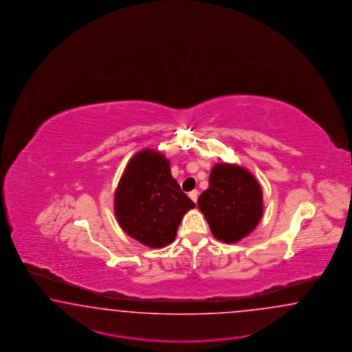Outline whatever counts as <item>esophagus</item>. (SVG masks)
Segmentation results:
<instances>
[{"label": "esophagus", "instance_id": "obj_1", "mask_svg": "<svg viewBox=\"0 0 352 352\" xmlns=\"http://www.w3.org/2000/svg\"><path fill=\"white\" fill-rule=\"evenodd\" d=\"M188 196H190V200L193 201V202H197V199H199V190H190V193H188Z\"/></svg>", "mask_w": 352, "mask_h": 352}]
</instances>
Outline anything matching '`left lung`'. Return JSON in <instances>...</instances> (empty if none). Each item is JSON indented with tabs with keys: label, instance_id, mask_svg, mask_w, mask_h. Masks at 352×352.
Wrapping results in <instances>:
<instances>
[{
	"label": "left lung",
	"instance_id": "1",
	"mask_svg": "<svg viewBox=\"0 0 352 352\" xmlns=\"http://www.w3.org/2000/svg\"><path fill=\"white\" fill-rule=\"evenodd\" d=\"M199 208L212 236L236 243L256 228L263 217V190L256 178L236 164H217L209 188L199 197Z\"/></svg>",
	"mask_w": 352,
	"mask_h": 352
}]
</instances>
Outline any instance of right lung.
<instances>
[{
	"label": "right lung",
	"instance_id": "add662e5",
	"mask_svg": "<svg viewBox=\"0 0 352 352\" xmlns=\"http://www.w3.org/2000/svg\"><path fill=\"white\" fill-rule=\"evenodd\" d=\"M196 205L171 177L169 160L142 150L128 162L115 190V217L124 232L151 248L171 243L184 214Z\"/></svg>",
	"mask_w": 352,
	"mask_h": 352
}]
</instances>
